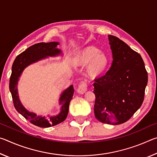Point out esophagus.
Wrapping results in <instances>:
<instances>
[{
  "label": "esophagus",
  "instance_id": "1",
  "mask_svg": "<svg viewBox=\"0 0 157 157\" xmlns=\"http://www.w3.org/2000/svg\"><path fill=\"white\" fill-rule=\"evenodd\" d=\"M87 91V84L86 81H82L79 84L78 89L77 90L78 94H84L85 92Z\"/></svg>",
  "mask_w": 157,
  "mask_h": 157
}]
</instances>
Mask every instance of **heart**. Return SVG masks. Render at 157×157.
Returning <instances> with one entry per match:
<instances>
[{"mask_svg":"<svg viewBox=\"0 0 157 157\" xmlns=\"http://www.w3.org/2000/svg\"><path fill=\"white\" fill-rule=\"evenodd\" d=\"M79 62L82 65H86L87 71L91 76H97L104 71L108 65L107 57L95 48H88L81 52Z\"/></svg>","mask_w":157,"mask_h":157,"instance_id":"b5f03b06","label":"heart"}]
</instances>
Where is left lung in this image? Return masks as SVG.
<instances>
[{"mask_svg": "<svg viewBox=\"0 0 157 157\" xmlns=\"http://www.w3.org/2000/svg\"><path fill=\"white\" fill-rule=\"evenodd\" d=\"M108 37L113 61L105 75L95 79L94 113L100 122L119 124L141 106L147 73L139 53L118 37Z\"/></svg>", "mask_w": 157, "mask_h": 157, "instance_id": "1", "label": "left lung"}]
</instances>
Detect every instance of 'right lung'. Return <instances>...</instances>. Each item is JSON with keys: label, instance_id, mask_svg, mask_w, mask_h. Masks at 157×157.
Listing matches in <instances>:
<instances>
[{"label": "right lung", "instance_id": "1", "mask_svg": "<svg viewBox=\"0 0 157 157\" xmlns=\"http://www.w3.org/2000/svg\"><path fill=\"white\" fill-rule=\"evenodd\" d=\"M59 42L52 41L50 43H39L29 47L24 52L16 57L12 64V74L10 79V91L11 92L14 107L18 113L36 126L40 127H50L62 123L67 117L69 104L72 100L74 93L73 85L63 90L59 98L60 105L59 113L55 116L48 117L38 116L36 113L28 111L22 105L18 96L17 85L19 78L26 67L46 59L49 57H57L62 55V52L57 48Z\"/></svg>", "mask_w": 157, "mask_h": 157}]
</instances>
